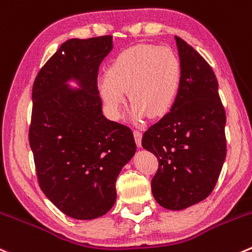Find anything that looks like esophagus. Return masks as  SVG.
I'll use <instances>...</instances> for the list:
<instances>
[{
    "label": "esophagus",
    "instance_id": "obj_1",
    "mask_svg": "<svg viewBox=\"0 0 252 252\" xmlns=\"http://www.w3.org/2000/svg\"><path fill=\"white\" fill-rule=\"evenodd\" d=\"M141 138H143V133H141L140 130H136L135 129V130H134V139H135V143L139 148L141 146Z\"/></svg>",
    "mask_w": 252,
    "mask_h": 252
}]
</instances>
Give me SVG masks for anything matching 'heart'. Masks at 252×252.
Listing matches in <instances>:
<instances>
[{
    "instance_id": "obj_1",
    "label": "heart",
    "mask_w": 252,
    "mask_h": 252,
    "mask_svg": "<svg viewBox=\"0 0 252 252\" xmlns=\"http://www.w3.org/2000/svg\"><path fill=\"white\" fill-rule=\"evenodd\" d=\"M182 84V64L171 49L158 45H134L118 54L108 74L97 81L111 118L121 117L126 92L135 123L146 116L160 117L175 103Z\"/></svg>"
}]
</instances>
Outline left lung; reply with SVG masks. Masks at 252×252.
Segmentation results:
<instances>
[{
  "instance_id": "obj_1",
  "label": "left lung",
  "mask_w": 252,
  "mask_h": 252,
  "mask_svg": "<svg viewBox=\"0 0 252 252\" xmlns=\"http://www.w3.org/2000/svg\"><path fill=\"white\" fill-rule=\"evenodd\" d=\"M175 39L182 64L180 92L170 112L144 133L141 145L158 161L154 198L181 211L216 187L226 155V117L212 67L183 39Z\"/></svg>"
}]
</instances>
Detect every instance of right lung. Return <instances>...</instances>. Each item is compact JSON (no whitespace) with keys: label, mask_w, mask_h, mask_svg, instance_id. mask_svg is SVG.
<instances>
[{"label":"right lung","mask_w":252,"mask_h":252,"mask_svg":"<svg viewBox=\"0 0 252 252\" xmlns=\"http://www.w3.org/2000/svg\"><path fill=\"white\" fill-rule=\"evenodd\" d=\"M112 48V35L66 40L32 92L29 145L39 186L56 208L80 220L113 207L117 177L136 150L130 128L102 113L97 76ZM70 79L80 89L69 88Z\"/></svg>","instance_id":"right-lung-1"}]
</instances>
